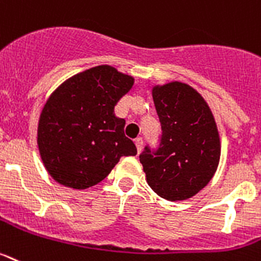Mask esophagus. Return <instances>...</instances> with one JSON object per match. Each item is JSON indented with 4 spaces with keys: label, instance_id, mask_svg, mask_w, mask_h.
<instances>
[{
    "label": "esophagus",
    "instance_id": "34e87169",
    "mask_svg": "<svg viewBox=\"0 0 261 261\" xmlns=\"http://www.w3.org/2000/svg\"><path fill=\"white\" fill-rule=\"evenodd\" d=\"M135 144H136V148H137V152H141L142 149V145H144V140L141 139V137H137V139L135 140Z\"/></svg>",
    "mask_w": 261,
    "mask_h": 261
}]
</instances>
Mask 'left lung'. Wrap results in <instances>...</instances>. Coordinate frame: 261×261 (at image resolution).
Segmentation results:
<instances>
[{
	"label": "left lung",
	"mask_w": 261,
	"mask_h": 261,
	"mask_svg": "<svg viewBox=\"0 0 261 261\" xmlns=\"http://www.w3.org/2000/svg\"><path fill=\"white\" fill-rule=\"evenodd\" d=\"M161 135L146 145L140 162L149 186L168 200H184L206 186L217 170L220 141L210 108L184 83L153 88Z\"/></svg>",
	"instance_id": "1"
}]
</instances>
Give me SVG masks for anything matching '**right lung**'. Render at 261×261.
Listing matches in <instances>:
<instances>
[{
	"instance_id": "1",
	"label": "right lung",
	"mask_w": 261,
	"mask_h": 261,
	"mask_svg": "<svg viewBox=\"0 0 261 261\" xmlns=\"http://www.w3.org/2000/svg\"><path fill=\"white\" fill-rule=\"evenodd\" d=\"M133 77L97 66L64 82L44 104L38 146L48 174L72 189H87L111 173L122 155H136L115 106Z\"/></svg>"
}]
</instances>
